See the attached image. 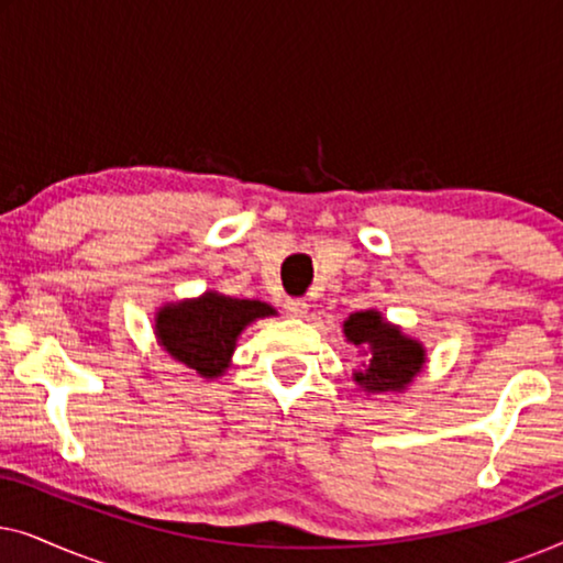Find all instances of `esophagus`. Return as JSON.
I'll return each mask as SVG.
<instances>
[{"label":"esophagus","instance_id":"obj_1","mask_svg":"<svg viewBox=\"0 0 563 563\" xmlns=\"http://www.w3.org/2000/svg\"><path fill=\"white\" fill-rule=\"evenodd\" d=\"M307 310H310L307 299L295 297V299H287V302H284V312H287L289 318H305Z\"/></svg>","mask_w":563,"mask_h":563}]
</instances>
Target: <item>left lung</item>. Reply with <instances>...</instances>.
Instances as JSON below:
<instances>
[{"label": "left lung", "instance_id": "obj_1", "mask_svg": "<svg viewBox=\"0 0 563 563\" xmlns=\"http://www.w3.org/2000/svg\"><path fill=\"white\" fill-rule=\"evenodd\" d=\"M345 341L368 351L366 364L353 372V382L364 391H402L426 364V349L407 338L397 325H389L376 310L353 312L343 322Z\"/></svg>", "mask_w": 563, "mask_h": 563}]
</instances>
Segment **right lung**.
<instances>
[{
    "label": "right lung",
    "mask_w": 563,
    "mask_h": 563,
    "mask_svg": "<svg viewBox=\"0 0 563 563\" xmlns=\"http://www.w3.org/2000/svg\"><path fill=\"white\" fill-rule=\"evenodd\" d=\"M276 314L258 299H235L205 291L197 299L164 305L156 312V338L164 351L184 368L214 379L230 366L238 335L253 320Z\"/></svg>",
    "instance_id": "1"
}]
</instances>
